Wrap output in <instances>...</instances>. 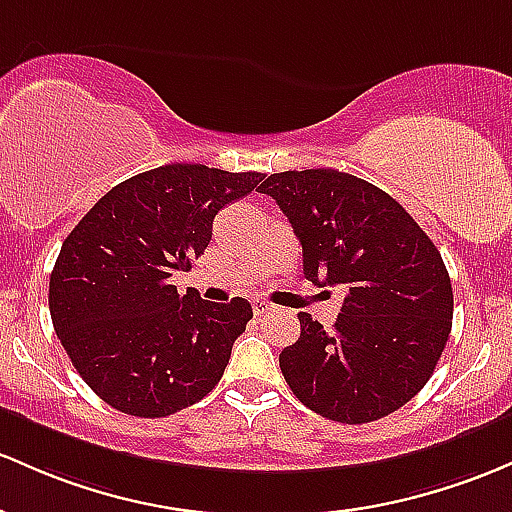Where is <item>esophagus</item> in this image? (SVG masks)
Segmentation results:
<instances>
[{"mask_svg":"<svg viewBox=\"0 0 512 512\" xmlns=\"http://www.w3.org/2000/svg\"><path fill=\"white\" fill-rule=\"evenodd\" d=\"M272 303H269V301H265V299H255V301H252V311H255L257 313V316H260V313H267V311H272Z\"/></svg>","mask_w":512,"mask_h":512,"instance_id":"1","label":"esophagus"}]
</instances>
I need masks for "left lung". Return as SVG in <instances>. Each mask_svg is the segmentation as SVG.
Here are the masks:
<instances>
[{"label": "left lung", "instance_id": "obj_1", "mask_svg": "<svg viewBox=\"0 0 512 512\" xmlns=\"http://www.w3.org/2000/svg\"><path fill=\"white\" fill-rule=\"evenodd\" d=\"M260 192L289 218L308 282L347 289L333 330L299 313V340L279 355L294 396L347 425L406 406L452 330V282L435 243L393 196L355 174L277 172Z\"/></svg>", "mask_w": 512, "mask_h": 512}]
</instances>
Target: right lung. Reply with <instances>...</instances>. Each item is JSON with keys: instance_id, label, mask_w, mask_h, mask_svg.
Here are the masks:
<instances>
[{"instance_id": "right-lung-1", "label": "right lung", "mask_w": 512, "mask_h": 512, "mask_svg": "<svg viewBox=\"0 0 512 512\" xmlns=\"http://www.w3.org/2000/svg\"><path fill=\"white\" fill-rule=\"evenodd\" d=\"M262 177L155 167L116 184L65 238L50 274V318L72 367L111 408L165 418L221 381L252 306L177 294L170 277L192 269L216 213Z\"/></svg>"}]
</instances>
